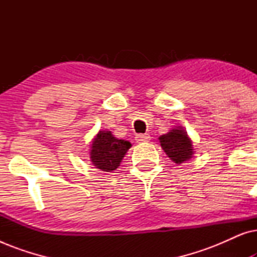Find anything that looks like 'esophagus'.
Wrapping results in <instances>:
<instances>
[{"mask_svg": "<svg viewBox=\"0 0 257 257\" xmlns=\"http://www.w3.org/2000/svg\"><path fill=\"white\" fill-rule=\"evenodd\" d=\"M150 135H143V133H139V135L136 136V142L137 143H146L150 140Z\"/></svg>", "mask_w": 257, "mask_h": 257, "instance_id": "obj_1", "label": "esophagus"}]
</instances>
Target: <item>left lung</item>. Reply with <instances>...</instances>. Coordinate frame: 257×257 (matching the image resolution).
<instances>
[{
	"label": "left lung",
	"mask_w": 257,
	"mask_h": 257,
	"mask_svg": "<svg viewBox=\"0 0 257 257\" xmlns=\"http://www.w3.org/2000/svg\"><path fill=\"white\" fill-rule=\"evenodd\" d=\"M159 139L163 150L175 164H181L192 158L193 145L184 130L174 128Z\"/></svg>",
	"instance_id": "8db88e82"
}]
</instances>
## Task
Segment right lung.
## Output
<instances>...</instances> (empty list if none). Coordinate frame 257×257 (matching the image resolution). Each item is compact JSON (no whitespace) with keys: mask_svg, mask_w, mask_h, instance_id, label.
<instances>
[{"mask_svg":"<svg viewBox=\"0 0 257 257\" xmlns=\"http://www.w3.org/2000/svg\"><path fill=\"white\" fill-rule=\"evenodd\" d=\"M130 147L131 144L114 138L110 131H99L91 145V161L99 170L112 172L118 168Z\"/></svg>","mask_w":257,"mask_h":257,"instance_id":"1","label":"right lung"}]
</instances>
